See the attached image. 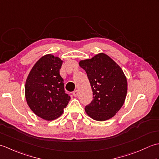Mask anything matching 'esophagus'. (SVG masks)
Wrapping results in <instances>:
<instances>
[{"instance_id": "esophagus-1", "label": "esophagus", "mask_w": 159, "mask_h": 159, "mask_svg": "<svg viewBox=\"0 0 159 159\" xmlns=\"http://www.w3.org/2000/svg\"><path fill=\"white\" fill-rule=\"evenodd\" d=\"M79 91L76 90V91H74V92H73V96H74V97H77L78 96H79Z\"/></svg>"}]
</instances>
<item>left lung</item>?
Returning <instances> with one entry per match:
<instances>
[{"label": "left lung", "instance_id": "8db88e82", "mask_svg": "<svg viewBox=\"0 0 159 159\" xmlns=\"http://www.w3.org/2000/svg\"><path fill=\"white\" fill-rule=\"evenodd\" d=\"M93 92V100L85 106L86 113L97 121L111 119L123 106L127 93V80L121 67L104 53L81 60Z\"/></svg>", "mask_w": 159, "mask_h": 159}]
</instances>
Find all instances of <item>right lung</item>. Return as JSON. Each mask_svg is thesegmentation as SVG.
Masks as SVG:
<instances>
[{
  "label": "right lung",
  "instance_id": "1",
  "mask_svg": "<svg viewBox=\"0 0 159 159\" xmlns=\"http://www.w3.org/2000/svg\"><path fill=\"white\" fill-rule=\"evenodd\" d=\"M63 61L51 54L41 57L29 72L25 84V98L36 116L48 121L61 116L70 100L59 74Z\"/></svg>",
  "mask_w": 159,
  "mask_h": 159
}]
</instances>
